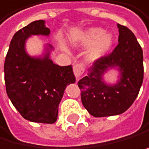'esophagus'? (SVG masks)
Listing matches in <instances>:
<instances>
[{
	"instance_id": "obj_1",
	"label": "esophagus",
	"mask_w": 149,
	"mask_h": 149,
	"mask_svg": "<svg viewBox=\"0 0 149 149\" xmlns=\"http://www.w3.org/2000/svg\"><path fill=\"white\" fill-rule=\"evenodd\" d=\"M85 72V65L83 63H78L74 66V73L76 78H79Z\"/></svg>"
}]
</instances>
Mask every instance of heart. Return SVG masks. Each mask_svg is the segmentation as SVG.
<instances>
[{
    "mask_svg": "<svg viewBox=\"0 0 149 149\" xmlns=\"http://www.w3.org/2000/svg\"><path fill=\"white\" fill-rule=\"evenodd\" d=\"M81 44L84 46H92L88 52V57L91 60H96L101 57L112 43V38L110 34H104L101 28H89L83 33L80 38Z\"/></svg>",
    "mask_w": 149,
    "mask_h": 149,
    "instance_id": "1",
    "label": "heart"
}]
</instances>
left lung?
<instances>
[{"label": "left lung", "mask_w": 149, "mask_h": 149, "mask_svg": "<svg viewBox=\"0 0 149 149\" xmlns=\"http://www.w3.org/2000/svg\"><path fill=\"white\" fill-rule=\"evenodd\" d=\"M118 45L111 53L94 61L87 75L78 81L81 100L92 116L118 115L130 108L139 93L144 78L143 50L130 29L118 25ZM118 66L121 72L118 84L107 86L103 74Z\"/></svg>", "instance_id": "8db88e82"}]
</instances>
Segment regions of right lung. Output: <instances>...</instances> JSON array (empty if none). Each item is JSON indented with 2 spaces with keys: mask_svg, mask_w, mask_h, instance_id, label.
<instances>
[{
  "mask_svg": "<svg viewBox=\"0 0 149 149\" xmlns=\"http://www.w3.org/2000/svg\"><path fill=\"white\" fill-rule=\"evenodd\" d=\"M43 20L30 23L18 30L10 43L4 62L7 95L26 120L53 123L59 103L67 85L75 82L72 65L59 66L49 58H32L26 53L25 42L31 35L49 36Z\"/></svg>",
  "mask_w": 149,
  "mask_h": 149,
  "instance_id": "add662e5",
  "label": "right lung"
}]
</instances>
